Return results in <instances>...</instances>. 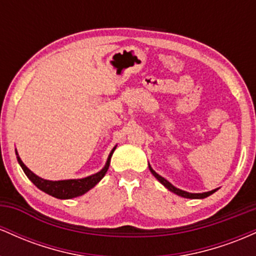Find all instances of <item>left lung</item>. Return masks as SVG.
Listing matches in <instances>:
<instances>
[{
    "instance_id": "obj_1",
    "label": "left lung",
    "mask_w": 256,
    "mask_h": 256,
    "mask_svg": "<svg viewBox=\"0 0 256 256\" xmlns=\"http://www.w3.org/2000/svg\"><path fill=\"white\" fill-rule=\"evenodd\" d=\"M149 170H150V172L152 173V176H154V177L156 178L158 180L164 185V186H166L167 189L170 190V192L177 194V195L182 196V198H207V196L212 195V194H214V192H216V190H218V189H214V190H212V192H202V194H192V192H184V190H180V189H178V188L173 186V185L170 183L168 180H166L165 178L161 177V176H158V173L152 168L150 165H149Z\"/></svg>"
}]
</instances>
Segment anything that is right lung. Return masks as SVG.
<instances>
[{"mask_svg":"<svg viewBox=\"0 0 256 256\" xmlns=\"http://www.w3.org/2000/svg\"><path fill=\"white\" fill-rule=\"evenodd\" d=\"M116 146H114L112 149L110 156L107 158V162L104 168L101 171L95 173V174L89 176V177H85L82 179H67V180H46V179H43L38 176L34 174V172H31L30 170L28 168L24 165V162L22 161V158H19L16 152V158L19 165L22 166V171L25 172V174L28 176V178L34 183L40 190L46 192L48 195L54 196L56 198H61V200H67V198H77V196L84 195L85 192H89L90 189H92L96 184L101 180L102 178L104 177L106 172L108 171V167H110V158L113 155L114 150H116Z\"/></svg>","mask_w":256,"mask_h":256,"instance_id":"1","label":"right lung"}]
</instances>
